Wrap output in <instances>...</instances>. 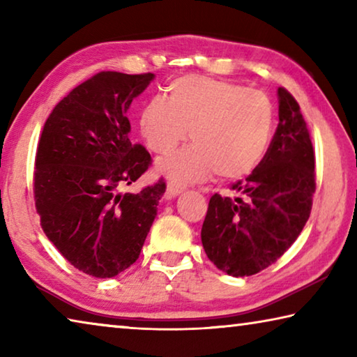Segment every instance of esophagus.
I'll return each instance as SVG.
<instances>
[{"mask_svg":"<svg viewBox=\"0 0 357 357\" xmlns=\"http://www.w3.org/2000/svg\"><path fill=\"white\" fill-rule=\"evenodd\" d=\"M184 189H185V185H183V184H178V183H168V184H167L165 197L168 198V200H172V198H174L176 195H179V193L183 192Z\"/></svg>","mask_w":357,"mask_h":357,"instance_id":"esophagus-1","label":"esophagus"}]
</instances>
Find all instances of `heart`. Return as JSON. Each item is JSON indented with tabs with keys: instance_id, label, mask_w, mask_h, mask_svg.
Segmentation results:
<instances>
[{
	"instance_id": "obj_1",
	"label": "heart",
	"mask_w": 357,
	"mask_h": 357,
	"mask_svg": "<svg viewBox=\"0 0 357 357\" xmlns=\"http://www.w3.org/2000/svg\"><path fill=\"white\" fill-rule=\"evenodd\" d=\"M168 99L155 96L143 107L140 132L154 153H170L189 130L195 143L157 164L168 179L190 183L215 174L238 179L261 162L274 128L268 96L241 84L183 77L168 88Z\"/></svg>"
}]
</instances>
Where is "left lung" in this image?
Instances as JSON below:
<instances>
[{
    "label": "left lung",
    "mask_w": 357,
    "mask_h": 357,
    "mask_svg": "<svg viewBox=\"0 0 357 357\" xmlns=\"http://www.w3.org/2000/svg\"><path fill=\"white\" fill-rule=\"evenodd\" d=\"M279 126L263 160L236 197L214 193L202 228L208 258L228 275L259 273L285 253L309 220L315 193V151L299 104L279 88Z\"/></svg>",
    "instance_id": "1"
}]
</instances>
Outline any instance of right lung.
Masks as SVG:
<instances>
[{"label":"right lung","mask_w":357,"mask_h":357,"mask_svg":"<svg viewBox=\"0 0 357 357\" xmlns=\"http://www.w3.org/2000/svg\"><path fill=\"white\" fill-rule=\"evenodd\" d=\"M154 74L99 72L53 108L36 153L34 202L40 227L82 273L110 279L140 257L165 193L159 179L119 193L153 164L129 138L128 110Z\"/></svg>","instance_id":"add662e5"}]
</instances>
